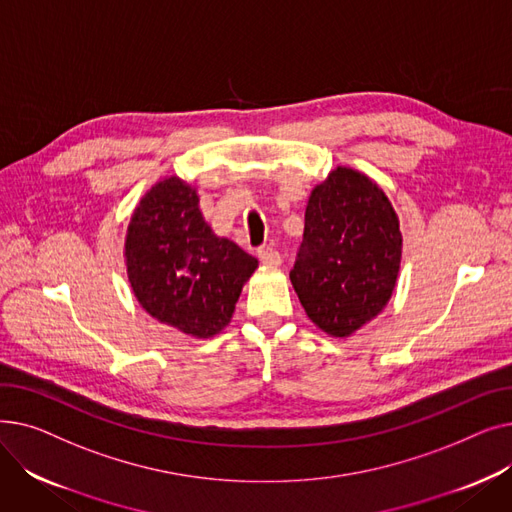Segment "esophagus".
<instances>
[{"mask_svg":"<svg viewBox=\"0 0 512 512\" xmlns=\"http://www.w3.org/2000/svg\"><path fill=\"white\" fill-rule=\"evenodd\" d=\"M257 255L263 265H280L282 263V255L274 249H259Z\"/></svg>","mask_w":512,"mask_h":512,"instance_id":"obj_1","label":"esophagus"}]
</instances>
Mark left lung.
Masks as SVG:
<instances>
[{"mask_svg":"<svg viewBox=\"0 0 512 512\" xmlns=\"http://www.w3.org/2000/svg\"><path fill=\"white\" fill-rule=\"evenodd\" d=\"M400 253L398 218L382 188L340 166L311 191L290 282L313 324L346 338L390 301Z\"/></svg>","mask_w":512,"mask_h":512,"instance_id":"left-lung-1","label":"left lung"}]
</instances>
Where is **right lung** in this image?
I'll use <instances>...</instances> for the list:
<instances>
[{"label":"right lung","instance_id":"add662e5","mask_svg":"<svg viewBox=\"0 0 512 512\" xmlns=\"http://www.w3.org/2000/svg\"><path fill=\"white\" fill-rule=\"evenodd\" d=\"M126 270L134 297L161 324L188 336L222 332L257 259L215 236L195 188L172 176L134 209L126 234Z\"/></svg>","mask_w":512,"mask_h":512}]
</instances>
